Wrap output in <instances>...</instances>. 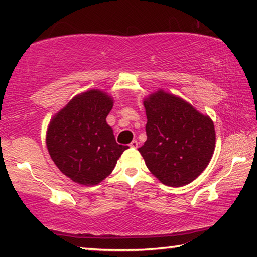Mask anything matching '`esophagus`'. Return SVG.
Masks as SVG:
<instances>
[{
    "label": "esophagus",
    "instance_id": "esophagus-1",
    "mask_svg": "<svg viewBox=\"0 0 257 257\" xmlns=\"http://www.w3.org/2000/svg\"><path fill=\"white\" fill-rule=\"evenodd\" d=\"M129 146L133 147V149H136V147L138 146V142H137V141H133V142L129 144Z\"/></svg>",
    "mask_w": 257,
    "mask_h": 257
}]
</instances>
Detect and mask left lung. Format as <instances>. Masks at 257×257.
Instances as JSON below:
<instances>
[{
	"mask_svg": "<svg viewBox=\"0 0 257 257\" xmlns=\"http://www.w3.org/2000/svg\"><path fill=\"white\" fill-rule=\"evenodd\" d=\"M144 107L147 139L138 151L146 167L167 186L190 184L205 170L214 153L213 121L162 89L145 97Z\"/></svg>",
	"mask_w": 257,
	"mask_h": 257,
	"instance_id": "obj_1",
	"label": "left lung"
}]
</instances>
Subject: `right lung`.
<instances>
[{
    "instance_id": "right-lung-1",
    "label": "right lung",
    "mask_w": 257,
    "mask_h": 257,
    "mask_svg": "<svg viewBox=\"0 0 257 257\" xmlns=\"http://www.w3.org/2000/svg\"><path fill=\"white\" fill-rule=\"evenodd\" d=\"M113 98L99 89L76 95L51 119L46 146L59 170L73 182L97 185L114 169L128 146L115 142L106 116Z\"/></svg>"
}]
</instances>
